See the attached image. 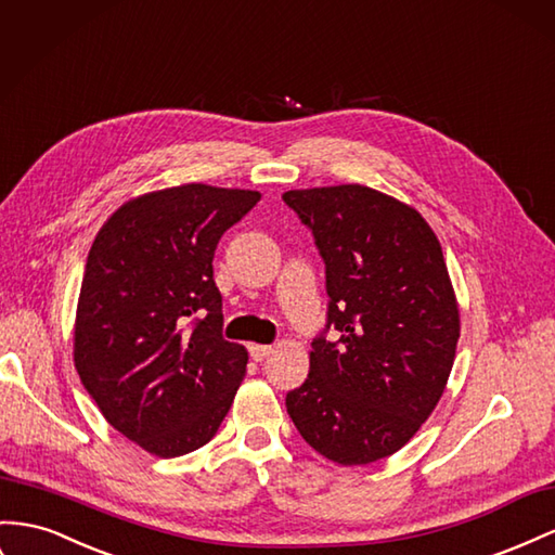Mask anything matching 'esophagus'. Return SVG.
Returning a JSON list of instances; mask_svg holds the SVG:
<instances>
[{
	"mask_svg": "<svg viewBox=\"0 0 555 555\" xmlns=\"http://www.w3.org/2000/svg\"><path fill=\"white\" fill-rule=\"evenodd\" d=\"M271 352H273V346H259V343H251L249 346V354L254 362H261V359H266Z\"/></svg>",
	"mask_w": 555,
	"mask_h": 555,
	"instance_id": "1",
	"label": "esophagus"
}]
</instances>
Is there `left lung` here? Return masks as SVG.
Returning a JSON list of instances; mask_svg holds the SVG:
<instances>
[{"label":"left lung","instance_id":"1","mask_svg":"<svg viewBox=\"0 0 555 555\" xmlns=\"http://www.w3.org/2000/svg\"><path fill=\"white\" fill-rule=\"evenodd\" d=\"M326 263L328 322L287 395L301 437L343 467L397 453L437 409L460 308L439 237L415 207L364 184L284 193Z\"/></svg>","mask_w":555,"mask_h":555}]
</instances>
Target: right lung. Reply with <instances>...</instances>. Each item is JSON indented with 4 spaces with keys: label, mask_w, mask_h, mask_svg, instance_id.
<instances>
[{
    "label": "right lung",
    "mask_w": 555,
    "mask_h": 555,
    "mask_svg": "<svg viewBox=\"0 0 555 555\" xmlns=\"http://www.w3.org/2000/svg\"><path fill=\"white\" fill-rule=\"evenodd\" d=\"M259 201L198 182L149 191L118 207L88 251L74 366L104 421L156 457L212 439L245 378V346L221 336L212 259Z\"/></svg>",
    "instance_id": "obj_1"
}]
</instances>
